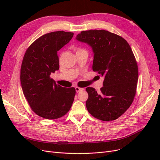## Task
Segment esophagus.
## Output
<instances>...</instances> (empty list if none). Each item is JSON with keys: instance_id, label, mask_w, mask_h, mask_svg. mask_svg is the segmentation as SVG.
<instances>
[{"instance_id": "esophagus-1", "label": "esophagus", "mask_w": 160, "mask_h": 160, "mask_svg": "<svg viewBox=\"0 0 160 160\" xmlns=\"http://www.w3.org/2000/svg\"><path fill=\"white\" fill-rule=\"evenodd\" d=\"M83 89H84L83 88H78V87H76L75 88V91H76V92H77V93L81 91H83Z\"/></svg>"}]
</instances>
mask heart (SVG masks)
<instances>
[{"label":"heart","instance_id":"1","mask_svg":"<svg viewBox=\"0 0 160 160\" xmlns=\"http://www.w3.org/2000/svg\"><path fill=\"white\" fill-rule=\"evenodd\" d=\"M85 51V50H84V49H78L77 50V52H79V51Z\"/></svg>","mask_w":160,"mask_h":160}]
</instances>
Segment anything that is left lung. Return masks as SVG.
Here are the masks:
<instances>
[{
	"label": "left lung",
	"mask_w": 160,
	"mask_h": 160,
	"mask_svg": "<svg viewBox=\"0 0 160 160\" xmlns=\"http://www.w3.org/2000/svg\"><path fill=\"white\" fill-rule=\"evenodd\" d=\"M76 40L93 51V70L104 77L99 92L87 88L86 108L94 118L110 122L132 105L136 93L138 68L132 49L123 38L105 30L82 31Z\"/></svg>",
	"instance_id": "left-lung-1"
}]
</instances>
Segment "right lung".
I'll use <instances>...</instances> for the list:
<instances>
[{"instance_id":"1","label":"right lung","mask_w":160,"mask_h":160,"mask_svg":"<svg viewBox=\"0 0 160 160\" xmlns=\"http://www.w3.org/2000/svg\"><path fill=\"white\" fill-rule=\"evenodd\" d=\"M72 37L73 32L61 31L45 34L32 43L23 57L21 69L23 94L34 112L47 119L65 115L74 101V88H62L50 77L59 69L57 51Z\"/></svg>"}]
</instances>
